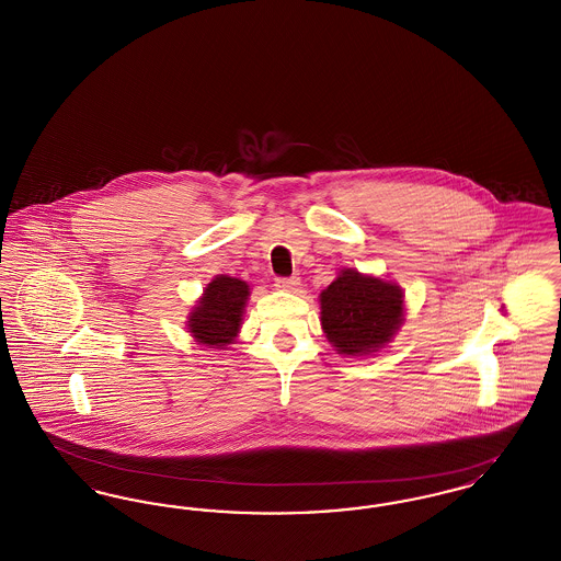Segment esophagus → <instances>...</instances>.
Instances as JSON below:
<instances>
[{
	"label": "esophagus",
	"mask_w": 561,
	"mask_h": 561,
	"mask_svg": "<svg viewBox=\"0 0 561 561\" xmlns=\"http://www.w3.org/2000/svg\"><path fill=\"white\" fill-rule=\"evenodd\" d=\"M298 277H282V279H277L275 282V288L279 290V293H294L296 288H298Z\"/></svg>",
	"instance_id": "obj_1"
}]
</instances>
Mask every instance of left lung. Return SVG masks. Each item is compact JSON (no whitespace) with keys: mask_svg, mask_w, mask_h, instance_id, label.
<instances>
[{"mask_svg":"<svg viewBox=\"0 0 561 561\" xmlns=\"http://www.w3.org/2000/svg\"><path fill=\"white\" fill-rule=\"evenodd\" d=\"M405 313L396 282L343 267L320 294L321 330L339 355L366 357L389 347Z\"/></svg>","mask_w":561,"mask_h":561,"instance_id":"1","label":"left lung"}]
</instances>
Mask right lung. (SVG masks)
<instances>
[{"label": "right lung", "mask_w": 561, "mask_h": 561, "mask_svg": "<svg viewBox=\"0 0 561 561\" xmlns=\"http://www.w3.org/2000/svg\"><path fill=\"white\" fill-rule=\"evenodd\" d=\"M250 286L240 277L216 275L187 316V332L202 347L227 351L240 336Z\"/></svg>", "instance_id": "right-lung-1"}]
</instances>
